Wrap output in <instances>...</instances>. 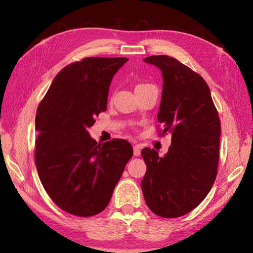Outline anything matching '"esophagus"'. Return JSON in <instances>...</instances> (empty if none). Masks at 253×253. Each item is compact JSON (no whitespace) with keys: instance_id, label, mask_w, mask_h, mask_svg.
<instances>
[{"instance_id":"obj_1","label":"esophagus","mask_w":253,"mask_h":253,"mask_svg":"<svg viewBox=\"0 0 253 253\" xmlns=\"http://www.w3.org/2000/svg\"><path fill=\"white\" fill-rule=\"evenodd\" d=\"M133 155H135V157H139V155H140V147H139L138 144L133 146Z\"/></svg>"}]
</instances>
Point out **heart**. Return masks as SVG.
Returning <instances> with one entry per match:
<instances>
[{
  "label": "heart",
  "mask_w": 253,
  "mask_h": 253,
  "mask_svg": "<svg viewBox=\"0 0 253 253\" xmlns=\"http://www.w3.org/2000/svg\"><path fill=\"white\" fill-rule=\"evenodd\" d=\"M139 85H141V84H139Z\"/></svg>",
  "instance_id": "obj_1"
}]
</instances>
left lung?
I'll use <instances>...</instances> for the list:
<instances>
[{"label":"left lung","mask_w":253,"mask_h":253,"mask_svg":"<svg viewBox=\"0 0 253 253\" xmlns=\"http://www.w3.org/2000/svg\"><path fill=\"white\" fill-rule=\"evenodd\" d=\"M143 61L162 72L158 121L164 127L162 133H171V144L163 158L154 149L141 151L147 164L141 180L143 197L157 215L179 217L203 201L215 180L221 123L200 75L168 55Z\"/></svg>","instance_id":"obj_1"}]
</instances>
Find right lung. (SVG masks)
<instances>
[{
	"label": "right lung",
	"mask_w": 253,
	"mask_h": 253,
	"mask_svg": "<svg viewBox=\"0 0 253 253\" xmlns=\"http://www.w3.org/2000/svg\"><path fill=\"white\" fill-rule=\"evenodd\" d=\"M127 61L87 57L64 67L38 106V174L53 202L74 215L103 211L132 157L128 141L98 143L88 131L106 111L112 79Z\"/></svg>",
	"instance_id": "add662e5"
}]
</instances>
